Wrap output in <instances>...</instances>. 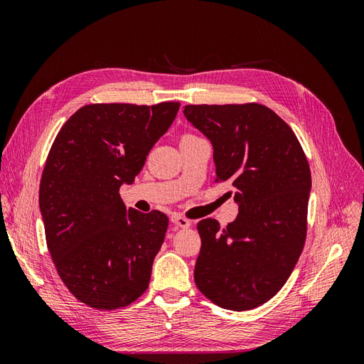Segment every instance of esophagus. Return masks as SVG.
I'll use <instances>...</instances> for the list:
<instances>
[{"label":"esophagus","mask_w":364,"mask_h":364,"mask_svg":"<svg viewBox=\"0 0 364 364\" xmlns=\"http://www.w3.org/2000/svg\"><path fill=\"white\" fill-rule=\"evenodd\" d=\"M171 223L174 225V226H178V228H190L191 226V222L188 218H185V217H182V215H171Z\"/></svg>","instance_id":"obj_1"}]
</instances>
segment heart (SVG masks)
<instances>
[{"label": "heart", "mask_w": 364, "mask_h": 364, "mask_svg": "<svg viewBox=\"0 0 364 364\" xmlns=\"http://www.w3.org/2000/svg\"><path fill=\"white\" fill-rule=\"evenodd\" d=\"M190 136H193V135H186V136H183V138H190Z\"/></svg>", "instance_id": "1"}]
</instances>
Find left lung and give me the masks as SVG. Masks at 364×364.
<instances>
[{
    "label": "left lung",
    "mask_w": 364,
    "mask_h": 364,
    "mask_svg": "<svg viewBox=\"0 0 364 364\" xmlns=\"http://www.w3.org/2000/svg\"><path fill=\"white\" fill-rule=\"evenodd\" d=\"M183 114L211 141L215 183L232 186L238 205L226 228L214 218L197 225L196 285L226 310H252L282 289L301 257L310 165L294 132L266 106L188 105Z\"/></svg>",
    "instance_id": "left-lung-1"
}]
</instances>
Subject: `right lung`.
I'll return each instance as SVG.
<instances>
[{"instance_id": "obj_1", "label": "right lung", "mask_w": 364, "mask_h": 364, "mask_svg": "<svg viewBox=\"0 0 364 364\" xmlns=\"http://www.w3.org/2000/svg\"><path fill=\"white\" fill-rule=\"evenodd\" d=\"M181 103H98L80 107L54 139L39 186L50 255L80 302L115 310L149 287L168 217L126 208L119 186L134 183Z\"/></svg>"}]
</instances>
